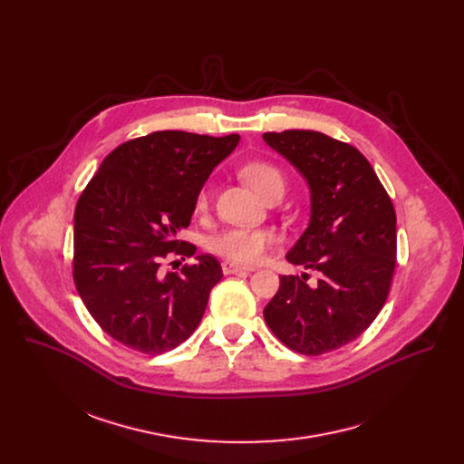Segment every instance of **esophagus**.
Returning <instances> with one entry per match:
<instances>
[{"mask_svg": "<svg viewBox=\"0 0 464 464\" xmlns=\"http://www.w3.org/2000/svg\"><path fill=\"white\" fill-rule=\"evenodd\" d=\"M222 272L226 276H231V274H240V272H253V268L242 266V264H237V262H231V260H224L222 262Z\"/></svg>", "mask_w": 464, "mask_h": 464, "instance_id": "1", "label": "esophagus"}]
</instances>
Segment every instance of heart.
I'll use <instances>...</instances> for the list:
<instances>
[{"mask_svg": "<svg viewBox=\"0 0 464 464\" xmlns=\"http://www.w3.org/2000/svg\"><path fill=\"white\" fill-rule=\"evenodd\" d=\"M242 178L262 196L268 198L274 192H285L286 179L283 172L266 161H251L242 167ZM209 204V192L202 188L196 198L198 211H204ZM276 237L268 229H249V227H229L209 240V249L231 262L253 264L258 262L266 251L274 246Z\"/></svg>", "mask_w": 464, "mask_h": 464, "instance_id": "obj_1", "label": "heart"}]
</instances>
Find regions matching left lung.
<instances>
[{"label":"left lung","instance_id":"1","mask_svg":"<svg viewBox=\"0 0 464 464\" xmlns=\"http://www.w3.org/2000/svg\"><path fill=\"white\" fill-rule=\"evenodd\" d=\"M262 140L310 188V220L286 260L317 272L283 276L264 308L272 333L292 351H336L374 321L396 264V215L371 163L354 147L314 130L268 131Z\"/></svg>","mask_w":464,"mask_h":464}]
</instances>
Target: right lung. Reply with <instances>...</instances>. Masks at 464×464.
<instances>
[{
	"mask_svg": "<svg viewBox=\"0 0 464 464\" xmlns=\"http://www.w3.org/2000/svg\"><path fill=\"white\" fill-rule=\"evenodd\" d=\"M240 136L154 131L119 145L101 163L75 208L73 279L88 312L108 336L145 354L183 343L200 324L220 262L163 272L170 253L192 256L176 240L190 224L198 192ZM185 260V258H183Z\"/></svg>",
	"mask_w": 464,
	"mask_h": 464,
	"instance_id": "right-lung-1",
	"label": "right lung"
}]
</instances>
